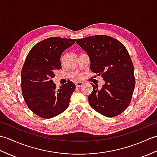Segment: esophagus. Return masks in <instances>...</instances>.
Instances as JSON below:
<instances>
[{"label":"esophagus","instance_id":"esophagus-1","mask_svg":"<svg viewBox=\"0 0 157 157\" xmlns=\"http://www.w3.org/2000/svg\"><path fill=\"white\" fill-rule=\"evenodd\" d=\"M84 85V83L83 82H77V83H75V86L77 88H79V87H80V86H83Z\"/></svg>","mask_w":157,"mask_h":157}]
</instances>
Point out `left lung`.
Returning <instances> with one entry per match:
<instances>
[{"label":"left lung","instance_id":"8db88e82","mask_svg":"<svg viewBox=\"0 0 157 157\" xmlns=\"http://www.w3.org/2000/svg\"><path fill=\"white\" fill-rule=\"evenodd\" d=\"M76 43L89 56L91 71L105 82L101 90L91 83L90 105L107 117L121 114L130 104L136 83L134 65L125 46L105 35L78 39Z\"/></svg>","mask_w":157,"mask_h":157}]
</instances>
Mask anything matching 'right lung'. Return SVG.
Returning <instances> with one entry per match:
<instances>
[{"mask_svg":"<svg viewBox=\"0 0 157 157\" xmlns=\"http://www.w3.org/2000/svg\"><path fill=\"white\" fill-rule=\"evenodd\" d=\"M76 39L51 37L36 44L29 52L23 65L21 91L28 108L42 118L50 119L65 111L75 86L71 81L56 88L52 78L61 68L63 52Z\"/></svg>","mask_w":157,"mask_h":157,"instance_id":"obj_1","label":"right lung"}]
</instances>
